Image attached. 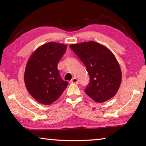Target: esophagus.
I'll use <instances>...</instances> for the list:
<instances>
[{
	"instance_id": "obj_1",
	"label": "esophagus",
	"mask_w": 146,
	"mask_h": 146,
	"mask_svg": "<svg viewBox=\"0 0 146 146\" xmlns=\"http://www.w3.org/2000/svg\"><path fill=\"white\" fill-rule=\"evenodd\" d=\"M71 83H75V84H78V80L77 79V78L74 77V78H72V80H71Z\"/></svg>"
}]
</instances>
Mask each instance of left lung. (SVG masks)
Instances as JSON below:
<instances>
[{"mask_svg": "<svg viewBox=\"0 0 146 146\" xmlns=\"http://www.w3.org/2000/svg\"><path fill=\"white\" fill-rule=\"evenodd\" d=\"M69 47L86 67L90 83L84 92L98 103L114 97L121 81V71L113 53L93 41L72 44Z\"/></svg>", "mask_w": 146, "mask_h": 146, "instance_id": "1", "label": "left lung"}]
</instances>
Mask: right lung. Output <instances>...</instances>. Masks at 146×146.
Segmentation results:
<instances>
[{
	"label": "right lung",
	"instance_id": "add662e5",
	"mask_svg": "<svg viewBox=\"0 0 146 146\" xmlns=\"http://www.w3.org/2000/svg\"><path fill=\"white\" fill-rule=\"evenodd\" d=\"M66 49L65 44L48 42L37 48L27 62L25 86L29 93L40 103L48 105L54 102L68 85L57 68Z\"/></svg>",
	"mask_w": 146,
	"mask_h": 146
}]
</instances>
